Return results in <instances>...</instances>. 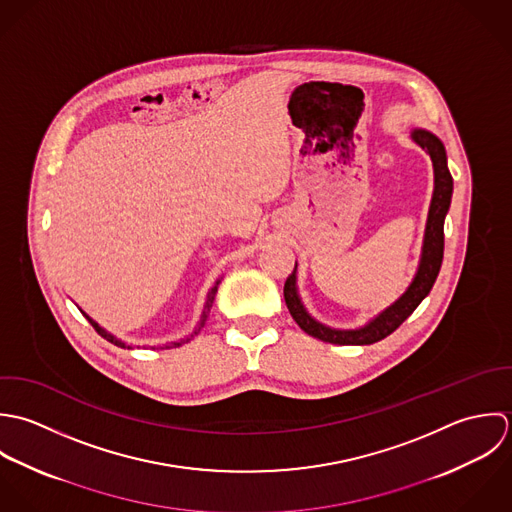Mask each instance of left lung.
I'll use <instances>...</instances> for the list:
<instances>
[{
    "mask_svg": "<svg viewBox=\"0 0 512 512\" xmlns=\"http://www.w3.org/2000/svg\"><path fill=\"white\" fill-rule=\"evenodd\" d=\"M411 138L431 156L433 162V172H435V190H433V200L429 205V215H427V227H425V239H423V253L419 261L417 275L413 283L409 285L408 291L392 305L386 308L380 316H376L372 322H368L364 328L358 330H334L328 328L314 318H310L299 295H297V265L295 271L287 277L285 281V303L289 307L291 316L295 322L318 340L330 342V344H374L386 336H390L409 314L417 308V305L429 295L441 263H443V223L447 209L451 205V194H453V178L447 168V154L437 136H433L427 130H413Z\"/></svg>",
    "mask_w": 512,
    "mask_h": 512,
    "instance_id": "8db88e82",
    "label": "left lung"
}]
</instances>
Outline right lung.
Returning a JSON list of instances; mask_svg holds the SVG:
<instances>
[{
	"label": "right lung",
	"mask_w": 512,
	"mask_h": 512,
	"mask_svg": "<svg viewBox=\"0 0 512 512\" xmlns=\"http://www.w3.org/2000/svg\"><path fill=\"white\" fill-rule=\"evenodd\" d=\"M219 283H221V279H219V281H215V285L211 287V291H209V295H207V303H205L204 314H202V318H200V324H198V328H196V332H194V334H198V332L204 328L205 320H207L209 308H211V305H213V299H215V293H217V287H219ZM83 314H85V312H83ZM85 316H87V314H85ZM87 320L93 324V328H95V330H97V332H99L103 338H106L108 342H112L114 346L126 348V344H124V342H120V340H116L112 334H108V332H106L104 328H101V326H99V324H97V322H95L91 316H87ZM188 340H190V338H188ZM188 340H186V342H188ZM180 344H182V342H172V346H180ZM172 346H166V348H172Z\"/></svg>",
	"instance_id": "right-lung-1"
}]
</instances>
